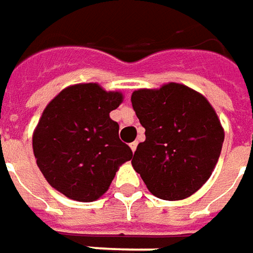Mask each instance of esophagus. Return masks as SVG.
<instances>
[{"instance_id":"obj_1","label":"esophagus","mask_w":253,"mask_h":253,"mask_svg":"<svg viewBox=\"0 0 253 253\" xmlns=\"http://www.w3.org/2000/svg\"><path fill=\"white\" fill-rule=\"evenodd\" d=\"M137 145H138V142H135V141L130 144V148H131V151H133V152H135V149H137Z\"/></svg>"}]
</instances>
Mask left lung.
<instances>
[{
  "instance_id": "left-lung-1",
  "label": "left lung",
  "mask_w": 253,
  "mask_h": 253,
  "mask_svg": "<svg viewBox=\"0 0 253 253\" xmlns=\"http://www.w3.org/2000/svg\"><path fill=\"white\" fill-rule=\"evenodd\" d=\"M135 115L145 141L133 156V168L151 194L178 201L197 192L220 156L224 131L204 95L183 84L134 91Z\"/></svg>"
}]
</instances>
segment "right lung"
Segmentation results:
<instances>
[{
	"mask_svg": "<svg viewBox=\"0 0 253 253\" xmlns=\"http://www.w3.org/2000/svg\"><path fill=\"white\" fill-rule=\"evenodd\" d=\"M122 94L95 83L62 90L47 105L33 134L37 166L55 190L68 198L91 202L106 192L122 163L133 152L119 138L109 113Z\"/></svg>",
	"mask_w": 253,
	"mask_h": 253,
	"instance_id": "1",
	"label": "right lung"
}]
</instances>
